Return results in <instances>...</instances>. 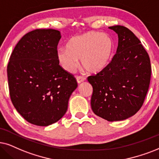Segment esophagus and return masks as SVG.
<instances>
[{"label": "esophagus", "instance_id": "34e87169", "mask_svg": "<svg viewBox=\"0 0 159 159\" xmlns=\"http://www.w3.org/2000/svg\"><path fill=\"white\" fill-rule=\"evenodd\" d=\"M76 80H77L78 84H81V82H83L85 80V78L83 77V76H77L76 77Z\"/></svg>", "mask_w": 159, "mask_h": 159}]
</instances>
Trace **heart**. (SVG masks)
<instances>
[{
    "mask_svg": "<svg viewBox=\"0 0 159 159\" xmlns=\"http://www.w3.org/2000/svg\"><path fill=\"white\" fill-rule=\"evenodd\" d=\"M114 43L107 34L89 31L71 37L67 48H60L56 56L66 71L72 73L79 65L89 73H98L106 67L114 52Z\"/></svg>",
    "mask_w": 159,
    "mask_h": 159,
    "instance_id": "heart-1",
    "label": "heart"
}]
</instances>
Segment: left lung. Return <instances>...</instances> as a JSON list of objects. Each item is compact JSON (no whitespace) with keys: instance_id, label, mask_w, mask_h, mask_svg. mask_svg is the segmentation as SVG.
<instances>
[{"instance_id":"8db88e82","label":"left lung","mask_w":159,"mask_h":159,"mask_svg":"<svg viewBox=\"0 0 159 159\" xmlns=\"http://www.w3.org/2000/svg\"><path fill=\"white\" fill-rule=\"evenodd\" d=\"M118 35L116 53L96 75L87 78L93 88L91 107L109 122L130 117L143 105L149 89L151 65L140 40L122 25L109 27Z\"/></svg>"}]
</instances>
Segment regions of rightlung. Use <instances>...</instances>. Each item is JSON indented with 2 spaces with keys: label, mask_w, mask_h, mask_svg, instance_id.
Here are the masks:
<instances>
[{
  "label": "right lung",
  "mask_w": 159,
  "mask_h": 159,
  "mask_svg": "<svg viewBox=\"0 0 159 159\" xmlns=\"http://www.w3.org/2000/svg\"><path fill=\"white\" fill-rule=\"evenodd\" d=\"M60 31L36 29L21 38L7 66L11 100L30 123L48 126L65 115L78 86L75 78L59 65Z\"/></svg>",
  "instance_id": "1"
}]
</instances>
